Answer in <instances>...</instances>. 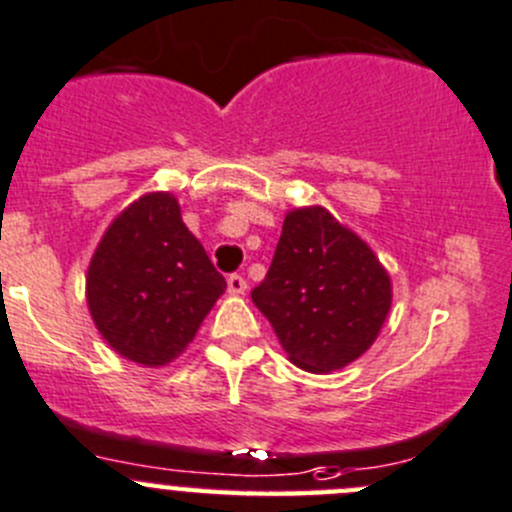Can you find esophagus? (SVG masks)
I'll return each mask as SVG.
<instances>
[{"label": "esophagus", "mask_w": 512, "mask_h": 512, "mask_svg": "<svg viewBox=\"0 0 512 512\" xmlns=\"http://www.w3.org/2000/svg\"><path fill=\"white\" fill-rule=\"evenodd\" d=\"M247 290V280L242 275H230L227 277V292L230 295H242Z\"/></svg>", "instance_id": "34e87169"}]
</instances>
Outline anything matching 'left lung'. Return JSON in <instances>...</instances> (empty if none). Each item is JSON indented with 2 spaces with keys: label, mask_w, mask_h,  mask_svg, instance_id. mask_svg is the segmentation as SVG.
<instances>
[{
  "label": "left lung",
  "mask_w": 512,
  "mask_h": 512,
  "mask_svg": "<svg viewBox=\"0 0 512 512\" xmlns=\"http://www.w3.org/2000/svg\"><path fill=\"white\" fill-rule=\"evenodd\" d=\"M252 302L297 367L332 372L375 342L390 312L393 285L355 232L325 207H302L287 212Z\"/></svg>",
  "instance_id": "left-lung-1"
}]
</instances>
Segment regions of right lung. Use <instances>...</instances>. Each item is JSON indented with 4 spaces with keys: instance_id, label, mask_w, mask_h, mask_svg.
<instances>
[{
    "instance_id": "right-lung-1",
    "label": "right lung",
    "mask_w": 512,
    "mask_h": 512,
    "mask_svg": "<svg viewBox=\"0 0 512 512\" xmlns=\"http://www.w3.org/2000/svg\"><path fill=\"white\" fill-rule=\"evenodd\" d=\"M227 282L185 227L175 195L150 192L114 217L87 270V305L114 352L160 367L185 352Z\"/></svg>"
}]
</instances>
